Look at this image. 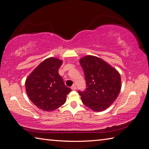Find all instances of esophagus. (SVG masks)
I'll return each mask as SVG.
<instances>
[{"label": "esophagus", "mask_w": 149, "mask_h": 149, "mask_svg": "<svg viewBox=\"0 0 149 149\" xmlns=\"http://www.w3.org/2000/svg\"><path fill=\"white\" fill-rule=\"evenodd\" d=\"M76 88H77V87H76V86H75V85H73V86L71 87V89H72V90H75V89H76Z\"/></svg>", "instance_id": "obj_1"}]
</instances>
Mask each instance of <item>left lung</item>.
<instances>
[{"label": "left lung", "mask_w": 149, "mask_h": 149, "mask_svg": "<svg viewBox=\"0 0 149 149\" xmlns=\"http://www.w3.org/2000/svg\"><path fill=\"white\" fill-rule=\"evenodd\" d=\"M79 63L86 83V89L84 91H78L82 102L94 111L106 109L120 93V74L105 61L95 56H85Z\"/></svg>", "instance_id": "left-lung-1"}]
</instances>
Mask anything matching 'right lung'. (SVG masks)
Here are the masks:
<instances>
[{
  "label": "right lung",
  "instance_id": "1",
  "mask_svg": "<svg viewBox=\"0 0 149 149\" xmlns=\"http://www.w3.org/2000/svg\"><path fill=\"white\" fill-rule=\"evenodd\" d=\"M62 62L49 58L43 61L26 80V91L30 101L40 109L52 111L63 105L72 91L65 86L58 69Z\"/></svg>",
  "mask_w": 149,
  "mask_h": 149
}]
</instances>
